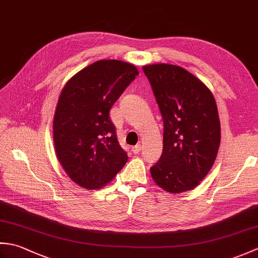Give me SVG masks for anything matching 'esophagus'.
<instances>
[{"label":"esophagus","instance_id":"obj_1","mask_svg":"<svg viewBox=\"0 0 258 258\" xmlns=\"http://www.w3.org/2000/svg\"><path fill=\"white\" fill-rule=\"evenodd\" d=\"M142 151V146L139 144V145H135V146H133V149H132V152L134 153V154H139V153Z\"/></svg>","mask_w":258,"mask_h":258}]
</instances>
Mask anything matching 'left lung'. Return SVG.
Returning a JSON list of instances; mask_svg holds the SVG:
<instances>
[{
	"label": "left lung",
	"instance_id": "obj_1",
	"mask_svg": "<svg viewBox=\"0 0 258 258\" xmlns=\"http://www.w3.org/2000/svg\"><path fill=\"white\" fill-rule=\"evenodd\" d=\"M164 123L163 153L151 175L167 193L195 188L212 168L221 142L217 105L210 89L172 64L143 68Z\"/></svg>",
	"mask_w": 258,
	"mask_h": 258
}]
</instances>
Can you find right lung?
<instances>
[{
    "label": "right lung",
    "instance_id": "add662e5",
    "mask_svg": "<svg viewBox=\"0 0 258 258\" xmlns=\"http://www.w3.org/2000/svg\"><path fill=\"white\" fill-rule=\"evenodd\" d=\"M139 75L133 64L101 59L65 84L53 120L55 153L69 177L97 189L111 182L127 162L109 109Z\"/></svg>",
    "mask_w": 258,
    "mask_h": 258
}]
</instances>
